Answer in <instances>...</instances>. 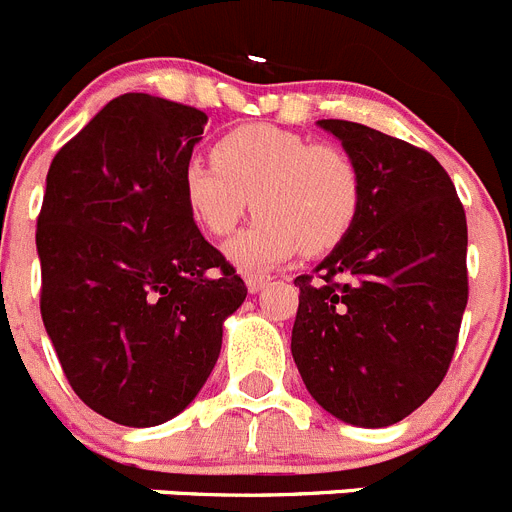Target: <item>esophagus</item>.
<instances>
[{
	"mask_svg": "<svg viewBox=\"0 0 512 512\" xmlns=\"http://www.w3.org/2000/svg\"><path fill=\"white\" fill-rule=\"evenodd\" d=\"M269 284V277H264V274H248L246 277V287L251 295H256V292H261V289Z\"/></svg>",
	"mask_w": 512,
	"mask_h": 512,
	"instance_id": "1",
	"label": "esophagus"
}]
</instances>
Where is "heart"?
Masks as SVG:
<instances>
[{"label": "heart", "instance_id": "obj_1", "mask_svg": "<svg viewBox=\"0 0 512 512\" xmlns=\"http://www.w3.org/2000/svg\"><path fill=\"white\" fill-rule=\"evenodd\" d=\"M179 194L192 223L225 238L248 207L259 220L228 243L241 269H269L341 246L361 210V174L336 146L274 125H241L212 146V164L187 161Z\"/></svg>", "mask_w": 512, "mask_h": 512}]
</instances>
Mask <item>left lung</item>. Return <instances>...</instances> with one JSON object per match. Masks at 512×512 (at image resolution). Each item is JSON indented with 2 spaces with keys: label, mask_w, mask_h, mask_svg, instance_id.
<instances>
[{
  "label": "left lung",
  "mask_w": 512,
  "mask_h": 512,
  "mask_svg": "<svg viewBox=\"0 0 512 512\" xmlns=\"http://www.w3.org/2000/svg\"><path fill=\"white\" fill-rule=\"evenodd\" d=\"M361 174V210L300 287L292 356L307 392L343 423L384 428L443 382L469 300L467 215L423 148L320 120Z\"/></svg>",
  "instance_id": "1"
}]
</instances>
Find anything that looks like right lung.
Segmentation results:
<instances>
[{"label":"right lung","mask_w":512,"mask_h":512,"mask_svg":"<svg viewBox=\"0 0 512 512\" xmlns=\"http://www.w3.org/2000/svg\"><path fill=\"white\" fill-rule=\"evenodd\" d=\"M207 115L120 94L53 156L38 215L40 315L71 390L130 428L182 413L248 289L205 241L179 176Z\"/></svg>","instance_id":"obj_1"}]
</instances>
